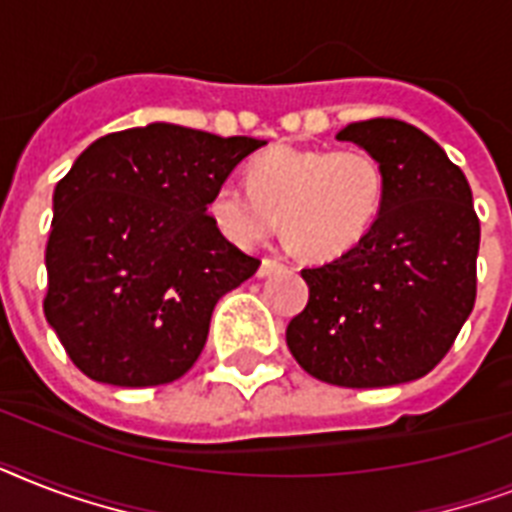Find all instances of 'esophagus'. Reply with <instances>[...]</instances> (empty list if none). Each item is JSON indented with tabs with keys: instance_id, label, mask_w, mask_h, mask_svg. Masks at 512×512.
<instances>
[{
	"instance_id": "1",
	"label": "esophagus",
	"mask_w": 512,
	"mask_h": 512,
	"mask_svg": "<svg viewBox=\"0 0 512 512\" xmlns=\"http://www.w3.org/2000/svg\"><path fill=\"white\" fill-rule=\"evenodd\" d=\"M281 268H284V263L273 260V257H263V263H260V271H257V276H260V279H265V276H273V273L281 271Z\"/></svg>"
}]
</instances>
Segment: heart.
I'll list each match as a JSON object with an SVG mask.
<instances>
[{
    "label": "heart",
    "instance_id": "heart-1",
    "mask_svg": "<svg viewBox=\"0 0 512 512\" xmlns=\"http://www.w3.org/2000/svg\"><path fill=\"white\" fill-rule=\"evenodd\" d=\"M247 177L249 185L228 180L209 199L217 231L241 249L257 247L281 223L305 257L332 260L364 241L385 204L380 159L358 146H273Z\"/></svg>",
    "mask_w": 512,
    "mask_h": 512
}]
</instances>
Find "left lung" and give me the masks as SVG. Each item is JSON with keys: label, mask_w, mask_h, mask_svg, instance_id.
<instances>
[{"label": "left lung", "mask_w": 512, "mask_h": 512, "mask_svg": "<svg viewBox=\"0 0 512 512\" xmlns=\"http://www.w3.org/2000/svg\"><path fill=\"white\" fill-rule=\"evenodd\" d=\"M385 170V204L350 252L303 268L308 305L287 327L297 364L342 388L420 380L449 353L476 303L481 223L468 177L436 140L398 119L337 132Z\"/></svg>", "instance_id": "left-lung-1"}]
</instances>
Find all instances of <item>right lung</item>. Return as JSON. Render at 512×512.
<instances>
[{"label":"right lung","mask_w":512,"mask_h":512,"mask_svg":"<svg viewBox=\"0 0 512 512\" xmlns=\"http://www.w3.org/2000/svg\"><path fill=\"white\" fill-rule=\"evenodd\" d=\"M263 146L154 122L98 138L55 185L44 316L90 380L151 388L196 364L217 300L260 268L209 199Z\"/></svg>","instance_id":"right-lung-1"}]
</instances>
